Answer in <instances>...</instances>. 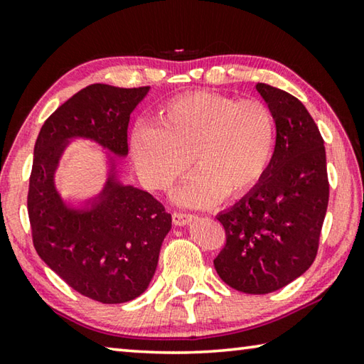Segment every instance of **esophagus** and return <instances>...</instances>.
Wrapping results in <instances>:
<instances>
[{
	"instance_id": "34e87169",
	"label": "esophagus",
	"mask_w": 364,
	"mask_h": 364,
	"mask_svg": "<svg viewBox=\"0 0 364 364\" xmlns=\"http://www.w3.org/2000/svg\"><path fill=\"white\" fill-rule=\"evenodd\" d=\"M171 220H173V223L176 226H184L191 223V221L194 220V215L191 213H183V212H175L173 215H171Z\"/></svg>"
}]
</instances>
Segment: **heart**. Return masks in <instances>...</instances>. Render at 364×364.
<instances>
[{
	"instance_id": "obj_1",
	"label": "heart",
	"mask_w": 364,
	"mask_h": 364,
	"mask_svg": "<svg viewBox=\"0 0 364 364\" xmlns=\"http://www.w3.org/2000/svg\"><path fill=\"white\" fill-rule=\"evenodd\" d=\"M274 144L276 119L267 104L213 91L175 97L160 112V125L143 120L132 133L134 164L154 189L171 186L194 156L199 171L176 197L193 207L249 193L267 171Z\"/></svg>"
}]
</instances>
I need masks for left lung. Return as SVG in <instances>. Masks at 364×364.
Instances as JSON below:
<instances>
[{
  "instance_id": "8db88e82",
  "label": "left lung",
  "mask_w": 364,
  "mask_h": 364,
  "mask_svg": "<svg viewBox=\"0 0 364 364\" xmlns=\"http://www.w3.org/2000/svg\"><path fill=\"white\" fill-rule=\"evenodd\" d=\"M257 91L274 114V152L255 188L217 217L226 244L213 264L236 291L269 294L315 262L329 181L324 141L304 104L267 83Z\"/></svg>"
}]
</instances>
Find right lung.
<instances>
[{"label":"right lung","mask_w":364,"mask_h":364,"mask_svg":"<svg viewBox=\"0 0 364 364\" xmlns=\"http://www.w3.org/2000/svg\"><path fill=\"white\" fill-rule=\"evenodd\" d=\"M147 91L86 86L48 117L33 149L27 196L33 247L73 291L101 304H123L146 291L171 215L149 193L117 181L114 160L106 186L83 208L65 205L54 171L72 138L93 139L125 157L130 114Z\"/></svg>","instance_id":"add662e5"}]
</instances>
